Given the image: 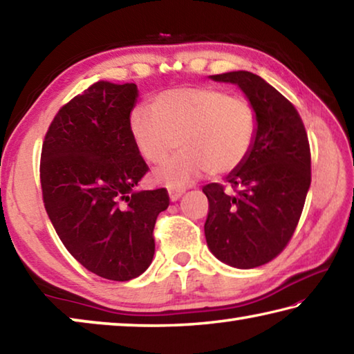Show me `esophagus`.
Masks as SVG:
<instances>
[{
	"label": "esophagus",
	"mask_w": 354,
	"mask_h": 354,
	"mask_svg": "<svg viewBox=\"0 0 354 354\" xmlns=\"http://www.w3.org/2000/svg\"><path fill=\"white\" fill-rule=\"evenodd\" d=\"M184 189H169V195H170V200L171 201H176L179 196L183 195Z\"/></svg>",
	"instance_id": "esophagus-1"
}]
</instances>
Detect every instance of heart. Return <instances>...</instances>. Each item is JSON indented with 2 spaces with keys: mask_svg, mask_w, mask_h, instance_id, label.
Returning a JSON list of instances; mask_svg holds the SVG:
<instances>
[{
  "mask_svg": "<svg viewBox=\"0 0 354 354\" xmlns=\"http://www.w3.org/2000/svg\"><path fill=\"white\" fill-rule=\"evenodd\" d=\"M129 113V131L149 164H162L178 145L184 149L156 171V179L181 187L209 173L237 171L248 159L257 136V112L251 101L214 86H184L153 97Z\"/></svg>",
  "mask_w": 354,
  "mask_h": 354,
  "instance_id": "1",
  "label": "heart"
}]
</instances>
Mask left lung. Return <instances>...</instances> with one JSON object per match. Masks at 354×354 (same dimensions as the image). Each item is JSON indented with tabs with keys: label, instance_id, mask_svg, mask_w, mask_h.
Returning <instances> with one entry per match:
<instances>
[{
	"label": "left lung",
	"instance_id": "1",
	"mask_svg": "<svg viewBox=\"0 0 354 354\" xmlns=\"http://www.w3.org/2000/svg\"><path fill=\"white\" fill-rule=\"evenodd\" d=\"M237 84L257 112L248 159L226 184L203 187L209 201L205 236L221 262L254 268L274 259L295 232L310 185L306 129L289 100L250 71L211 76Z\"/></svg>",
	"mask_w": 354,
	"mask_h": 354
}]
</instances>
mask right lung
I'll return each mask as SVG.
<instances>
[{"mask_svg": "<svg viewBox=\"0 0 354 354\" xmlns=\"http://www.w3.org/2000/svg\"><path fill=\"white\" fill-rule=\"evenodd\" d=\"M136 84L95 82L64 104L48 128L40 184L64 247L98 277L129 281L154 254V225L167 189L136 192L148 165L129 131Z\"/></svg>", "mask_w": 354, "mask_h": 354, "instance_id": "right-lung-1", "label": "right lung"}]
</instances>
